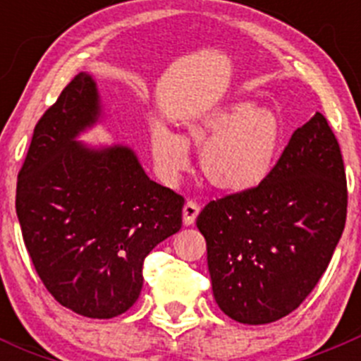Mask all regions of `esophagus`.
<instances>
[{
	"mask_svg": "<svg viewBox=\"0 0 361 361\" xmlns=\"http://www.w3.org/2000/svg\"><path fill=\"white\" fill-rule=\"evenodd\" d=\"M199 211H201V206H199L195 201H187L183 206V224L185 225H192L197 218Z\"/></svg>",
	"mask_w": 361,
	"mask_h": 361,
	"instance_id": "34e87169",
	"label": "esophagus"
}]
</instances>
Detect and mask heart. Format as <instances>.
I'll return each instance as SVG.
<instances>
[{
	"mask_svg": "<svg viewBox=\"0 0 361 361\" xmlns=\"http://www.w3.org/2000/svg\"><path fill=\"white\" fill-rule=\"evenodd\" d=\"M188 141L201 150V169L213 187L246 192L271 174L281 145V123L271 110L248 101L211 111L188 127ZM154 159L167 180L188 169L187 143L166 127L154 133Z\"/></svg>",
	"mask_w": 361,
	"mask_h": 361,
	"instance_id": "obj_1",
	"label": "heart"
}]
</instances>
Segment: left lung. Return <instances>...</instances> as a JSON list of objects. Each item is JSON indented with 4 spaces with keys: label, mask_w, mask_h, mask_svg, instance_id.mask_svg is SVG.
Instances as JSON below:
<instances>
[{
    "label": "left lung",
    "mask_w": 361,
    "mask_h": 361,
    "mask_svg": "<svg viewBox=\"0 0 361 361\" xmlns=\"http://www.w3.org/2000/svg\"><path fill=\"white\" fill-rule=\"evenodd\" d=\"M345 213L341 148L316 113L258 187L211 201L197 216L218 307L246 325L295 311L329 267Z\"/></svg>",
    "instance_id": "left-lung-1"
}]
</instances>
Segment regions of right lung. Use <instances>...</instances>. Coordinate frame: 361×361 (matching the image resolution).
I'll return each instance as SVG.
<instances>
[{"mask_svg":"<svg viewBox=\"0 0 361 361\" xmlns=\"http://www.w3.org/2000/svg\"><path fill=\"white\" fill-rule=\"evenodd\" d=\"M101 115L96 82L78 73L32 133L16 209L39 279L87 318L126 312L143 286V262L181 228L185 199L155 183L130 148L75 140Z\"/></svg>","mask_w":361,"mask_h":361,"instance_id":"right-lung-1","label":"right lung"}]
</instances>
